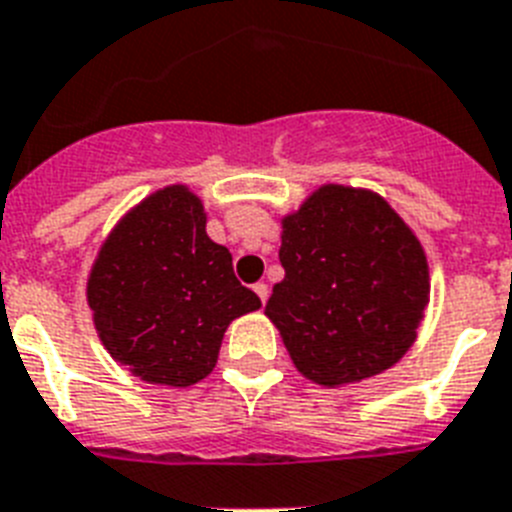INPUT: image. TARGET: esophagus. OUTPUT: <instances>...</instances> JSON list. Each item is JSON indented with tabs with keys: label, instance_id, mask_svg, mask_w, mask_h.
I'll return each instance as SVG.
<instances>
[{
	"label": "esophagus",
	"instance_id": "34e87169",
	"mask_svg": "<svg viewBox=\"0 0 512 512\" xmlns=\"http://www.w3.org/2000/svg\"><path fill=\"white\" fill-rule=\"evenodd\" d=\"M252 291H255L257 296H260V302H268V296H270V289H268V283H255V286H252Z\"/></svg>",
	"mask_w": 512,
	"mask_h": 512
}]
</instances>
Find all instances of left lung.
<instances>
[{
	"mask_svg": "<svg viewBox=\"0 0 512 512\" xmlns=\"http://www.w3.org/2000/svg\"><path fill=\"white\" fill-rule=\"evenodd\" d=\"M278 257L286 276L265 315L299 375L343 388L414 346L429 304L427 252L382 195L320 184L281 218Z\"/></svg>",
	"mask_w": 512,
	"mask_h": 512,
	"instance_id": "obj_1",
	"label": "left lung"
}]
</instances>
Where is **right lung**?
Instances as JSON below:
<instances>
[{
  "mask_svg": "<svg viewBox=\"0 0 512 512\" xmlns=\"http://www.w3.org/2000/svg\"><path fill=\"white\" fill-rule=\"evenodd\" d=\"M205 223L203 200L169 184L114 223L90 265L85 299L103 349L150 385L205 380L226 328L263 307Z\"/></svg>",
  "mask_w": 512,
  "mask_h": 512,
  "instance_id": "obj_1",
  "label": "right lung"
}]
</instances>
